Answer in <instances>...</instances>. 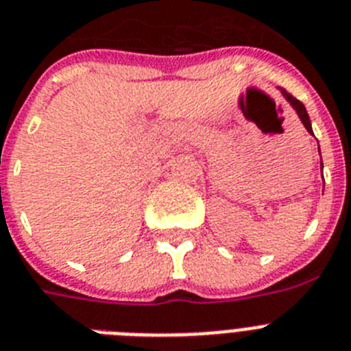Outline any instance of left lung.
<instances>
[{
    "label": "left lung",
    "instance_id": "1",
    "mask_svg": "<svg viewBox=\"0 0 351 351\" xmlns=\"http://www.w3.org/2000/svg\"><path fill=\"white\" fill-rule=\"evenodd\" d=\"M282 93H284L285 98L289 99V103H291V105H293V107H294V110L298 112V116H300V119H302L303 126H305V128H307V132H311V134H312L311 119H308V114H307V110H305V107H303V103L300 101V99L294 98L293 94H289V93H287V90H282ZM321 167H323V162H321Z\"/></svg>",
    "mask_w": 351,
    "mask_h": 351
}]
</instances>
